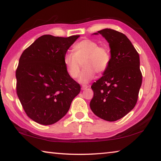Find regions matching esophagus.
I'll use <instances>...</instances> for the list:
<instances>
[{
  "label": "esophagus",
  "instance_id": "34e87169",
  "mask_svg": "<svg viewBox=\"0 0 161 161\" xmlns=\"http://www.w3.org/2000/svg\"><path fill=\"white\" fill-rule=\"evenodd\" d=\"M87 88H89V86L85 85V84H84V85H82V86H81V89H82V90H85V89H86Z\"/></svg>",
  "mask_w": 161,
  "mask_h": 161
}]
</instances>
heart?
Returning <instances> with one entry per match:
<instances>
[{"label":"heart","mask_w":161,"mask_h":161,"mask_svg":"<svg viewBox=\"0 0 161 161\" xmlns=\"http://www.w3.org/2000/svg\"><path fill=\"white\" fill-rule=\"evenodd\" d=\"M73 54H64L63 62L71 77H77L81 65L84 68L79 77V82L88 83L94 77L95 72L102 74L108 69L111 62L108 48L99 46L92 40L84 39L73 46Z\"/></svg>","instance_id":"b5f03b06"}]
</instances>
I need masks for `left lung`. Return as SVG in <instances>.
Listing matches in <instances>:
<instances>
[{"mask_svg": "<svg viewBox=\"0 0 161 161\" xmlns=\"http://www.w3.org/2000/svg\"><path fill=\"white\" fill-rule=\"evenodd\" d=\"M99 34L108 42L111 62L102 77L91 86L94 97L90 108L99 118L115 121L129 113L137 102L142 84L139 54L121 32L105 28L93 35Z\"/></svg>", "mask_w": 161, "mask_h": 161, "instance_id": "1", "label": "left lung"}]
</instances>
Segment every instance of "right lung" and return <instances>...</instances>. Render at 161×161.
Here are the masks:
<instances>
[{"instance_id": "add662e5", "label": "right lung", "mask_w": 161, "mask_h": 161, "mask_svg": "<svg viewBox=\"0 0 161 161\" xmlns=\"http://www.w3.org/2000/svg\"><path fill=\"white\" fill-rule=\"evenodd\" d=\"M80 35H44L25 49L15 72L18 97L29 118L51 125L64 117L80 92L64 64L67 50Z\"/></svg>"}]
</instances>
